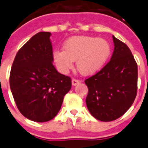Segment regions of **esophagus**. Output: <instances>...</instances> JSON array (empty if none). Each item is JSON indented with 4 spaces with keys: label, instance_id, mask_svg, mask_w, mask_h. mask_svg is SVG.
I'll return each instance as SVG.
<instances>
[{
    "label": "esophagus",
    "instance_id": "esophagus-1",
    "mask_svg": "<svg viewBox=\"0 0 148 148\" xmlns=\"http://www.w3.org/2000/svg\"><path fill=\"white\" fill-rule=\"evenodd\" d=\"M78 84H80L79 80L75 79V78H73V79L72 80V85L73 86H76V85H78Z\"/></svg>",
    "mask_w": 148,
    "mask_h": 148
}]
</instances>
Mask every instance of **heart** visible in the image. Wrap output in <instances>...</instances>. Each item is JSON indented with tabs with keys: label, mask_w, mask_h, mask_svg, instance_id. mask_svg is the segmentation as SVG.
I'll list each match as a JSON object with an SVG mask.
<instances>
[{
	"label": "heart",
	"mask_w": 148,
	"mask_h": 148,
	"mask_svg": "<svg viewBox=\"0 0 148 148\" xmlns=\"http://www.w3.org/2000/svg\"><path fill=\"white\" fill-rule=\"evenodd\" d=\"M64 51L53 53L54 62L62 73L73 67L77 61L78 71L85 75H92L102 68L111 54L109 42L91 36H75L64 43Z\"/></svg>",
	"instance_id": "obj_1"
}]
</instances>
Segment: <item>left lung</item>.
Wrapping results in <instances>:
<instances>
[{
    "mask_svg": "<svg viewBox=\"0 0 148 148\" xmlns=\"http://www.w3.org/2000/svg\"><path fill=\"white\" fill-rule=\"evenodd\" d=\"M110 60L98 73L85 80L88 88L86 103L90 113L101 121H112L133 104L137 91V64L132 51L112 36Z\"/></svg>",
    "mask_w": 148,
    "mask_h": 148,
    "instance_id": "1",
    "label": "left lung"
}]
</instances>
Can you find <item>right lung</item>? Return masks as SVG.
Returning a JSON list of instances; mask_svg holds the SVG:
<instances>
[{
	"mask_svg": "<svg viewBox=\"0 0 148 148\" xmlns=\"http://www.w3.org/2000/svg\"><path fill=\"white\" fill-rule=\"evenodd\" d=\"M51 33L31 38L15 57L10 73V88L19 112L36 122L54 119L64 97L71 88V78L53 65Z\"/></svg>",
	"mask_w": 148,
	"mask_h": 148,
	"instance_id": "right-lung-1",
	"label": "right lung"
}]
</instances>
